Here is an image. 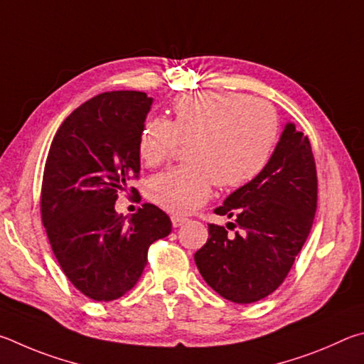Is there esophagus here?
I'll return each mask as SVG.
<instances>
[{
    "label": "esophagus",
    "instance_id": "1",
    "mask_svg": "<svg viewBox=\"0 0 364 364\" xmlns=\"http://www.w3.org/2000/svg\"><path fill=\"white\" fill-rule=\"evenodd\" d=\"M171 220H172V225H174V227H181V225L186 224L188 219L183 218V215H172Z\"/></svg>",
    "mask_w": 364,
    "mask_h": 364
}]
</instances>
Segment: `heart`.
I'll list each match as a JSON object with an SVG mask.
<instances>
[{"instance_id":"b5f03b06","label":"heart","mask_w":364,"mask_h":364,"mask_svg":"<svg viewBox=\"0 0 364 364\" xmlns=\"http://www.w3.org/2000/svg\"><path fill=\"white\" fill-rule=\"evenodd\" d=\"M172 119L151 117L139 134V155L149 166L168 159L178 142L187 164L161 172L146 186L149 198L172 214H188L209 200L214 182L243 187L269 163L279 121L269 102L228 91L178 95Z\"/></svg>"}]
</instances>
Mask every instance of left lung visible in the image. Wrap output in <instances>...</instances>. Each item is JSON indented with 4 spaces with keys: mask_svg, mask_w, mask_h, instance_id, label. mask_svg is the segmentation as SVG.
Masks as SVG:
<instances>
[{
    "mask_svg": "<svg viewBox=\"0 0 364 364\" xmlns=\"http://www.w3.org/2000/svg\"><path fill=\"white\" fill-rule=\"evenodd\" d=\"M316 190L310 140L294 123H286L264 171L215 209V214L235 218V224H228L243 233L230 237L224 227L209 225L206 245L195 252L205 282L235 304L272 294L309 237Z\"/></svg>",
    "mask_w": 364,
    "mask_h": 364,
    "instance_id": "1",
    "label": "left lung"
}]
</instances>
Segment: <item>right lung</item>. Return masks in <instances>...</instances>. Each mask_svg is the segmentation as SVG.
I'll list each match as a JSON object with an SVG mask.
<instances>
[{
	"label": "right lung",
	"mask_w": 364,
	"mask_h": 364,
	"mask_svg": "<svg viewBox=\"0 0 364 364\" xmlns=\"http://www.w3.org/2000/svg\"><path fill=\"white\" fill-rule=\"evenodd\" d=\"M151 104L139 91L95 95L68 114L48 153L43 224L63 273L94 301L132 289L150 245L171 233L168 214L150 203L127 220L114 211L118 192L139 176V134Z\"/></svg>",
	"instance_id": "obj_1"
}]
</instances>
